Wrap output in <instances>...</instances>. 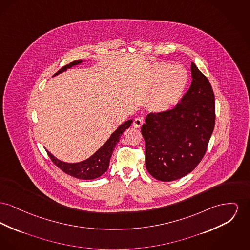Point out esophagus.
Segmentation results:
<instances>
[{
  "instance_id": "1",
  "label": "esophagus",
  "mask_w": 250,
  "mask_h": 250,
  "mask_svg": "<svg viewBox=\"0 0 250 250\" xmlns=\"http://www.w3.org/2000/svg\"><path fill=\"white\" fill-rule=\"evenodd\" d=\"M144 124V121L142 118H136L133 122V126L136 127V128H140Z\"/></svg>"
}]
</instances>
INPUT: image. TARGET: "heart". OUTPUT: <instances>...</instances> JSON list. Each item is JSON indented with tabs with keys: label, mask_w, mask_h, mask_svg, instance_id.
Returning a JSON list of instances; mask_svg holds the SVG:
<instances>
[{
	"label": "heart",
	"mask_w": 250,
	"mask_h": 250,
	"mask_svg": "<svg viewBox=\"0 0 250 250\" xmlns=\"http://www.w3.org/2000/svg\"><path fill=\"white\" fill-rule=\"evenodd\" d=\"M188 83V74L180 65L158 62L154 65L148 80L153 88L147 99V108L155 113L166 112L174 108L181 100Z\"/></svg>",
	"instance_id": "1"
}]
</instances>
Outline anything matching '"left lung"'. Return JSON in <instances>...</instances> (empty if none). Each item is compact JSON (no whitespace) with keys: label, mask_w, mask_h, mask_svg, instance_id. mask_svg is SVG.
<instances>
[{"label":"left lung","mask_w":250,"mask_h":250,"mask_svg":"<svg viewBox=\"0 0 250 250\" xmlns=\"http://www.w3.org/2000/svg\"><path fill=\"white\" fill-rule=\"evenodd\" d=\"M191 71V87L180 102L166 112L149 113L141 129L147 171L161 181L191 173L203 159L214 128L211 85L193 62Z\"/></svg>","instance_id":"1"}]
</instances>
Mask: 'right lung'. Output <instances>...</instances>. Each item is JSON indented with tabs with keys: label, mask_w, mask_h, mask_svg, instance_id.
Returning <instances> with one entry per match:
<instances>
[{
	"label": "right lung",
	"mask_w": 250,
	"mask_h": 250,
	"mask_svg": "<svg viewBox=\"0 0 250 250\" xmlns=\"http://www.w3.org/2000/svg\"><path fill=\"white\" fill-rule=\"evenodd\" d=\"M80 63H82L81 59L74 60L70 64L62 67L55 75L60 74L66 71L67 69L72 68L73 66L78 65ZM131 124H132V120H128L125 122L123 125H121L117 129L111 134L109 139L104 144L103 146L99 148L86 161L77 162V163H67V162H61L57 158H55L49 151H47V153L50 159L52 160V162H54L64 173L80 179L97 178L102 176L104 172H106L114 148L116 146L122 134L131 125Z\"/></svg>",
	"instance_id": "obj_1"
}]
</instances>
